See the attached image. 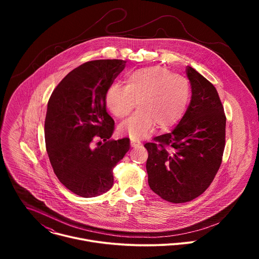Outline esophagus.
<instances>
[{
    "mask_svg": "<svg viewBox=\"0 0 259 259\" xmlns=\"http://www.w3.org/2000/svg\"><path fill=\"white\" fill-rule=\"evenodd\" d=\"M130 141H131V146H137V145H139L141 142L139 141V139H137V138H135V137H131L130 138Z\"/></svg>",
    "mask_w": 259,
    "mask_h": 259,
    "instance_id": "obj_1",
    "label": "esophagus"
}]
</instances>
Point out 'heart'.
<instances>
[{
    "label": "heart",
    "instance_id": "b5f03b06",
    "mask_svg": "<svg viewBox=\"0 0 259 259\" xmlns=\"http://www.w3.org/2000/svg\"><path fill=\"white\" fill-rule=\"evenodd\" d=\"M125 86L110 84L104 93L106 108L115 117H127L137 105L139 109L123 122L119 131L142 137L155 127L167 129L186 114L191 97L189 81L158 65L140 67L127 72Z\"/></svg>",
    "mask_w": 259,
    "mask_h": 259
}]
</instances>
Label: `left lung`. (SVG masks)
I'll use <instances>...</instances> for the list:
<instances>
[{"mask_svg": "<svg viewBox=\"0 0 259 259\" xmlns=\"http://www.w3.org/2000/svg\"><path fill=\"white\" fill-rule=\"evenodd\" d=\"M187 75L192 99L186 114L171 132L144 144L150 188L176 204L190 202L208 189L226 144L227 118L215 87L191 66Z\"/></svg>", "mask_w": 259, "mask_h": 259, "instance_id": "left-lung-1", "label": "left lung"}]
</instances>
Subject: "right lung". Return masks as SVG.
Here are the masks:
<instances>
[{"label":"right lung","instance_id":"1","mask_svg":"<svg viewBox=\"0 0 259 259\" xmlns=\"http://www.w3.org/2000/svg\"><path fill=\"white\" fill-rule=\"evenodd\" d=\"M125 60L100 59L72 69L54 89L45 119L46 150L63 186L84 198L106 193L113 169L130 149L129 138L109 140L115 122L104 93L125 68Z\"/></svg>","mask_w":259,"mask_h":259}]
</instances>
